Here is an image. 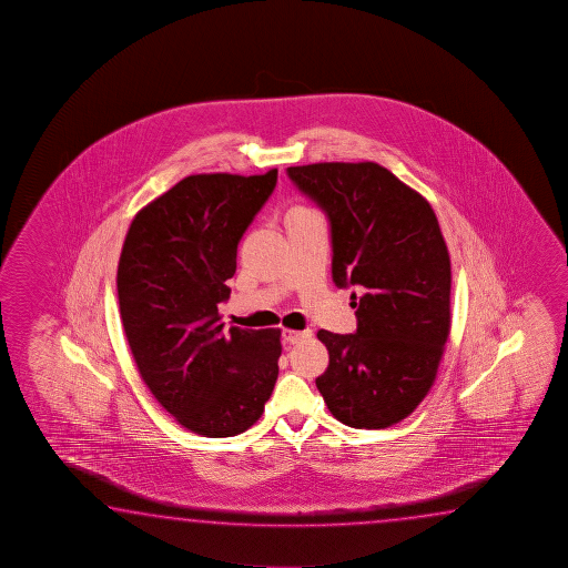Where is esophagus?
<instances>
[{
	"label": "esophagus",
	"mask_w": 568,
	"mask_h": 568,
	"mask_svg": "<svg viewBox=\"0 0 568 568\" xmlns=\"http://www.w3.org/2000/svg\"><path fill=\"white\" fill-rule=\"evenodd\" d=\"M310 336H312V334H310L308 329H302V332H300V329H284V332H282V339H284L286 346H294V344H298V342Z\"/></svg>",
	"instance_id": "obj_1"
}]
</instances>
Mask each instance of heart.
Listing matches in <instances>:
<instances>
[{
    "instance_id": "b5f03b06",
    "label": "heart",
    "mask_w": 568,
    "mask_h": 568,
    "mask_svg": "<svg viewBox=\"0 0 568 568\" xmlns=\"http://www.w3.org/2000/svg\"><path fill=\"white\" fill-rule=\"evenodd\" d=\"M294 211H304V209H294Z\"/></svg>"
}]
</instances>
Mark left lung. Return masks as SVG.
<instances>
[{
    "label": "left lung",
    "instance_id": "left-lung-1",
    "mask_svg": "<svg viewBox=\"0 0 568 568\" xmlns=\"http://www.w3.org/2000/svg\"><path fill=\"white\" fill-rule=\"evenodd\" d=\"M326 212L332 278L356 286V334L317 332L329 364L316 379L349 427L399 424L429 394L452 332V260L432 204L377 163L290 166Z\"/></svg>",
    "mask_w": 568,
    "mask_h": 568
}]
</instances>
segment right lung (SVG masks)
Listing matches in <instances>:
<instances>
[{
  "label": "right lung",
  "mask_w": 568,
  "mask_h": 568,
  "mask_svg": "<svg viewBox=\"0 0 568 568\" xmlns=\"http://www.w3.org/2000/svg\"><path fill=\"white\" fill-rule=\"evenodd\" d=\"M278 171L191 174L129 226L116 268L119 310L139 374L189 432L232 437L256 424L282 354L278 327L224 332L242 234Z\"/></svg>",
  "instance_id": "add662e5"
}]
</instances>
